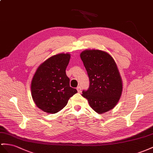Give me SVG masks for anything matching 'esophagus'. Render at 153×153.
Segmentation results:
<instances>
[{
    "label": "esophagus",
    "mask_w": 153,
    "mask_h": 153,
    "mask_svg": "<svg viewBox=\"0 0 153 153\" xmlns=\"http://www.w3.org/2000/svg\"><path fill=\"white\" fill-rule=\"evenodd\" d=\"M77 92H79V93L81 92V88L80 86H79V87H77Z\"/></svg>",
    "instance_id": "esophagus-1"
}]
</instances>
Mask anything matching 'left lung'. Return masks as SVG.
Returning <instances> with one entry per match:
<instances>
[{
    "label": "left lung",
    "instance_id": "left-lung-1",
    "mask_svg": "<svg viewBox=\"0 0 153 153\" xmlns=\"http://www.w3.org/2000/svg\"><path fill=\"white\" fill-rule=\"evenodd\" d=\"M90 80L83 96L98 114L114 108L123 91V83L114 59L100 50H86L80 54Z\"/></svg>",
    "mask_w": 153,
    "mask_h": 153
}]
</instances>
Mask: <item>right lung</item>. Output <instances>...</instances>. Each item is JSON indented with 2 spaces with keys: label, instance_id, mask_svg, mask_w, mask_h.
Returning a JSON list of instances; mask_svg holds the SVG:
<instances>
[{
  "label": "right lung",
  "instance_id": "right-lung-1",
  "mask_svg": "<svg viewBox=\"0 0 153 153\" xmlns=\"http://www.w3.org/2000/svg\"><path fill=\"white\" fill-rule=\"evenodd\" d=\"M70 59V53H63L50 57L39 66L32 78L31 92L34 103L48 114L60 111L77 92L70 87L65 72Z\"/></svg>",
  "mask_w": 153,
  "mask_h": 153
}]
</instances>
